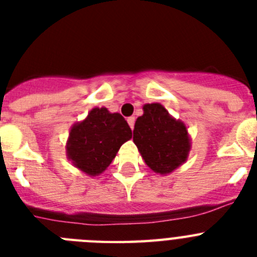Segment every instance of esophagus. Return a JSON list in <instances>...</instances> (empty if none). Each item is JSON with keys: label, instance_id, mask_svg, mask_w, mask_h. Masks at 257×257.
I'll list each match as a JSON object with an SVG mask.
<instances>
[{"label": "esophagus", "instance_id": "1", "mask_svg": "<svg viewBox=\"0 0 257 257\" xmlns=\"http://www.w3.org/2000/svg\"><path fill=\"white\" fill-rule=\"evenodd\" d=\"M127 122H128V126H130L131 130H133L134 126H135V117H128L127 118Z\"/></svg>", "mask_w": 257, "mask_h": 257}]
</instances>
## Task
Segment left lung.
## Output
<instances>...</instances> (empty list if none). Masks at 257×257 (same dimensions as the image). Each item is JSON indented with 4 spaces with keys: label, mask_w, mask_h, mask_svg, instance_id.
I'll list each match as a JSON object with an SVG mask.
<instances>
[{
    "label": "left lung",
    "mask_w": 257,
    "mask_h": 257,
    "mask_svg": "<svg viewBox=\"0 0 257 257\" xmlns=\"http://www.w3.org/2000/svg\"><path fill=\"white\" fill-rule=\"evenodd\" d=\"M135 122L134 143L154 172L170 174L188 158L190 139L184 122L175 119L158 103L145 104Z\"/></svg>",
    "instance_id": "left-lung-1"
}]
</instances>
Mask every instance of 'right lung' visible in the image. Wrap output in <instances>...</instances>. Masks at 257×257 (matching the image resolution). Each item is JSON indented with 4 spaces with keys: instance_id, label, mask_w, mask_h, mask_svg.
<instances>
[{
    "instance_id": "add662e5",
    "label": "right lung",
    "mask_w": 257,
    "mask_h": 257,
    "mask_svg": "<svg viewBox=\"0 0 257 257\" xmlns=\"http://www.w3.org/2000/svg\"><path fill=\"white\" fill-rule=\"evenodd\" d=\"M131 136L130 126L119 113L94 108L82 122L70 128L68 160L85 174L96 176L112 163L121 145Z\"/></svg>"
}]
</instances>
